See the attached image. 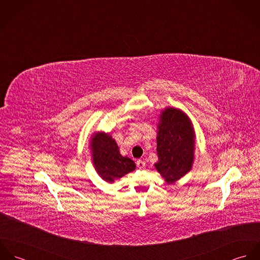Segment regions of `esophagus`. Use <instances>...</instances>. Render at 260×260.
Here are the masks:
<instances>
[{
	"label": "esophagus",
	"mask_w": 260,
	"mask_h": 260,
	"mask_svg": "<svg viewBox=\"0 0 260 260\" xmlns=\"http://www.w3.org/2000/svg\"><path fill=\"white\" fill-rule=\"evenodd\" d=\"M145 166H146V163H145L144 160H141V159L137 160V167H138L139 169H144Z\"/></svg>",
	"instance_id": "esophagus-1"
}]
</instances>
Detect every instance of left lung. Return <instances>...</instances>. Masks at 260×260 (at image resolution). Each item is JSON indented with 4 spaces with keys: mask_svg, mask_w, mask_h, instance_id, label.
I'll list each match as a JSON object with an SVG mask.
<instances>
[{
    "mask_svg": "<svg viewBox=\"0 0 260 260\" xmlns=\"http://www.w3.org/2000/svg\"><path fill=\"white\" fill-rule=\"evenodd\" d=\"M158 119V161L154 166L167 184H173L192 170L196 135L192 121L181 109L167 107Z\"/></svg>",
    "mask_w": 260,
    "mask_h": 260,
    "instance_id": "1",
    "label": "left lung"
}]
</instances>
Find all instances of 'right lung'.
<instances>
[{
	"label": "right lung",
	"instance_id": "right-lung-1",
	"mask_svg": "<svg viewBox=\"0 0 260 260\" xmlns=\"http://www.w3.org/2000/svg\"><path fill=\"white\" fill-rule=\"evenodd\" d=\"M92 164L95 171L104 181L114 183L136 169V164L127 156H122L110 133L98 131L92 134L89 141Z\"/></svg>",
	"mask_w": 260,
	"mask_h": 260
}]
</instances>
